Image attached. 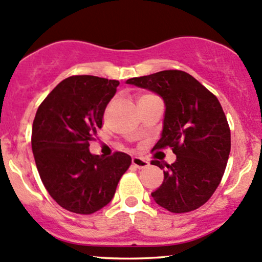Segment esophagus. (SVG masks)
<instances>
[{"mask_svg":"<svg viewBox=\"0 0 262 262\" xmlns=\"http://www.w3.org/2000/svg\"><path fill=\"white\" fill-rule=\"evenodd\" d=\"M132 164H133V165L138 169H144L149 165V163L146 162V160H144L143 158H139V157H134L133 159H132Z\"/></svg>","mask_w":262,"mask_h":262,"instance_id":"esophagus-1","label":"esophagus"}]
</instances>
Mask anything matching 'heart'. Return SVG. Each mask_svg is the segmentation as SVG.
<instances>
[{
  "label": "heart",
  "instance_id": "b5f03b06",
  "mask_svg": "<svg viewBox=\"0 0 262 262\" xmlns=\"http://www.w3.org/2000/svg\"><path fill=\"white\" fill-rule=\"evenodd\" d=\"M148 96H151V94H145V96H142L140 98H144V97H148Z\"/></svg>",
  "mask_w": 262,
  "mask_h": 262
}]
</instances>
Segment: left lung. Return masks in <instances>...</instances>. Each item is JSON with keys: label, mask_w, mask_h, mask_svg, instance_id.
<instances>
[{"label": "left lung", "mask_w": 262, "mask_h": 262, "mask_svg": "<svg viewBox=\"0 0 262 262\" xmlns=\"http://www.w3.org/2000/svg\"><path fill=\"white\" fill-rule=\"evenodd\" d=\"M146 88L165 102L162 138L157 149L170 148L173 164L151 160L166 170L164 182L151 196L174 214L196 210L216 190L228 164L231 136L228 119L216 96L184 71H162L126 80Z\"/></svg>", "instance_id": "left-lung-1"}]
</instances>
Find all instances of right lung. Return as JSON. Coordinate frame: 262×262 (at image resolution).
<instances>
[{"label": "right lung", "instance_id": "1", "mask_svg": "<svg viewBox=\"0 0 262 262\" xmlns=\"http://www.w3.org/2000/svg\"><path fill=\"white\" fill-rule=\"evenodd\" d=\"M119 82L96 76L63 79L37 109L32 150L39 177L59 206L93 214L113 199L132 158L116 151L93 155L89 142L102 128L103 114Z\"/></svg>", "mask_w": 262, "mask_h": 262}]
</instances>
